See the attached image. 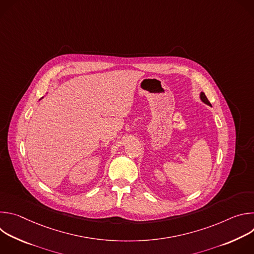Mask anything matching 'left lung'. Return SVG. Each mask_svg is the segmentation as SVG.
I'll use <instances>...</instances> for the list:
<instances>
[{
    "label": "left lung",
    "instance_id": "obj_1",
    "mask_svg": "<svg viewBox=\"0 0 254 254\" xmlns=\"http://www.w3.org/2000/svg\"><path fill=\"white\" fill-rule=\"evenodd\" d=\"M200 98H201V100H202L204 103H206V104H208V105L211 106V103H210V101L207 99V97H206V95H205L204 92H201V93H200Z\"/></svg>",
    "mask_w": 254,
    "mask_h": 254
}]
</instances>
